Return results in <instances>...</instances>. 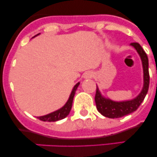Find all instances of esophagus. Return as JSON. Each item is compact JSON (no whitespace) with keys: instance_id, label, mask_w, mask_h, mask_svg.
Instances as JSON below:
<instances>
[{"instance_id":"esophagus-1","label":"esophagus","mask_w":157,"mask_h":157,"mask_svg":"<svg viewBox=\"0 0 157 157\" xmlns=\"http://www.w3.org/2000/svg\"><path fill=\"white\" fill-rule=\"evenodd\" d=\"M93 73L91 72V71H88V72H86V74L84 75V77L86 79H89V78H91V77H93Z\"/></svg>"}]
</instances>
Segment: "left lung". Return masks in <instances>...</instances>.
I'll return each instance as SVG.
<instances>
[{"label":"left lung","instance_id":"1","mask_svg":"<svg viewBox=\"0 0 157 157\" xmlns=\"http://www.w3.org/2000/svg\"><path fill=\"white\" fill-rule=\"evenodd\" d=\"M131 45L136 48L140 55L142 62L144 72V85L141 93L132 100L125 102H114L109 99H105L100 94V91L97 86L95 102L98 111L103 116L109 118H120L129 113L134 112L138 109L139 106L146 96L148 91L150 76L148 71V58L143 48L138 43H131Z\"/></svg>","mask_w":157,"mask_h":157}]
</instances>
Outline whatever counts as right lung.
<instances>
[{
    "instance_id": "add662e5",
    "label": "right lung",
    "mask_w": 157,
    "mask_h": 157,
    "mask_svg": "<svg viewBox=\"0 0 157 157\" xmlns=\"http://www.w3.org/2000/svg\"><path fill=\"white\" fill-rule=\"evenodd\" d=\"M80 82L77 83L74 87V89L71 91V95H70L69 99L63 107L61 108L60 109L57 110V111H55V112H52L51 113H48L47 115H45V116L42 117H37V119H39L40 120H42V121L44 122H55L57 121V120H62V119H64L65 117L68 116V113H69L70 111H71V106H72V102L74 96H75V91L78 87Z\"/></svg>"
}]
</instances>
